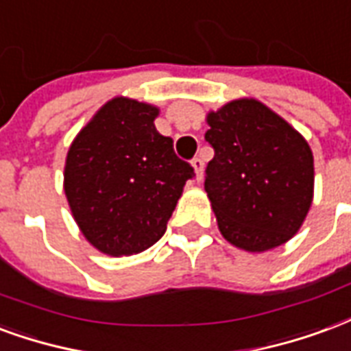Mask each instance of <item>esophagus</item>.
Segmentation results:
<instances>
[{
	"instance_id": "esophagus-1",
	"label": "esophagus",
	"mask_w": 351,
	"mask_h": 351,
	"mask_svg": "<svg viewBox=\"0 0 351 351\" xmlns=\"http://www.w3.org/2000/svg\"><path fill=\"white\" fill-rule=\"evenodd\" d=\"M193 168H194V172H196V179L200 181L202 176H204V158L194 157L193 158Z\"/></svg>"
}]
</instances>
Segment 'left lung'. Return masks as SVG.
Here are the masks:
<instances>
[{"instance_id":"8db88e82","label":"left lung","mask_w":351,"mask_h":351,"mask_svg":"<svg viewBox=\"0 0 351 351\" xmlns=\"http://www.w3.org/2000/svg\"><path fill=\"white\" fill-rule=\"evenodd\" d=\"M207 123L215 157L204 186L221 234L250 252L288 241L312 202L314 160L305 138L254 99L228 102Z\"/></svg>"}]
</instances>
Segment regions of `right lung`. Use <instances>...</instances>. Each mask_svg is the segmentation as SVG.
I'll return each mask as SVG.
<instances>
[{
	"instance_id": "add662e5",
	"label": "right lung",
	"mask_w": 351,
	"mask_h": 351,
	"mask_svg": "<svg viewBox=\"0 0 351 351\" xmlns=\"http://www.w3.org/2000/svg\"><path fill=\"white\" fill-rule=\"evenodd\" d=\"M157 108L117 97L80 130L65 165L69 206L88 241L110 256L149 249L165 235L194 168L155 129Z\"/></svg>"
}]
</instances>
